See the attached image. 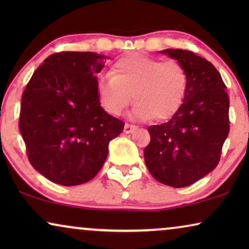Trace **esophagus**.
Returning <instances> with one entry per match:
<instances>
[{
	"mask_svg": "<svg viewBox=\"0 0 249 249\" xmlns=\"http://www.w3.org/2000/svg\"><path fill=\"white\" fill-rule=\"evenodd\" d=\"M136 129H137V127L134 124H124V131L125 132V134H131V132H134Z\"/></svg>",
	"mask_w": 249,
	"mask_h": 249,
	"instance_id": "34e87169",
	"label": "esophagus"
}]
</instances>
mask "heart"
Here are the masks:
<instances>
[{"label":"heart","instance_id":"obj_1","mask_svg":"<svg viewBox=\"0 0 249 249\" xmlns=\"http://www.w3.org/2000/svg\"><path fill=\"white\" fill-rule=\"evenodd\" d=\"M188 89V76L178 62L130 54L114 63L112 76L97 81L102 107L111 115H119L136 102L131 117L138 120L154 118L163 121L179 110Z\"/></svg>","mask_w":249,"mask_h":249}]
</instances>
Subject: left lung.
Returning <instances> with one entry per match:
<instances>
[{"label":"left lung","instance_id":"8db88e82","mask_svg":"<svg viewBox=\"0 0 249 249\" xmlns=\"http://www.w3.org/2000/svg\"><path fill=\"white\" fill-rule=\"evenodd\" d=\"M185 68L188 89L183 103L165 124L148 127L144 151L151 175L182 188L213 171L229 134V97L219 71L210 61L186 50L160 51Z\"/></svg>","mask_w":249,"mask_h":249}]
</instances>
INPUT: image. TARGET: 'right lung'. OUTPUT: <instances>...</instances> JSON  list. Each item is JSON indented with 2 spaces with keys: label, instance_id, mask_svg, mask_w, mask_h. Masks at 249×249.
I'll return each mask as SVG.
<instances>
[{
  "label": "right lung",
  "instance_id": "1",
  "mask_svg": "<svg viewBox=\"0 0 249 249\" xmlns=\"http://www.w3.org/2000/svg\"><path fill=\"white\" fill-rule=\"evenodd\" d=\"M108 56L61 52L44 60L21 98L19 128L30 164L50 181L77 186L97 175L124 124L101 107L96 74Z\"/></svg>",
  "mask_w": 249,
  "mask_h": 249
}]
</instances>
